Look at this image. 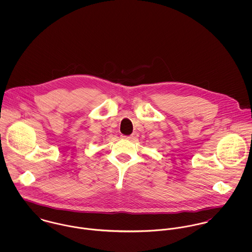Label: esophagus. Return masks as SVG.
Wrapping results in <instances>:
<instances>
[{"label": "esophagus", "mask_w": 252, "mask_h": 252, "mask_svg": "<svg viewBox=\"0 0 252 252\" xmlns=\"http://www.w3.org/2000/svg\"><path fill=\"white\" fill-rule=\"evenodd\" d=\"M121 138H122L123 140H131V139H133L132 136H124V135H122Z\"/></svg>", "instance_id": "34e87169"}]
</instances>
